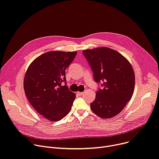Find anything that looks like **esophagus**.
<instances>
[{
    "mask_svg": "<svg viewBox=\"0 0 159 159\" xmlns=\"http://www.w3.org/2000/svg\"><path fill=\"white\" fill-rule=\"evenodd\" d=\"M77 94L79 95V96H82L83 94V93L82 92H77Z\"/></svg>",
    "mask_w": 159,
    "mask_h": 159,
    "instance_id": "esophagus-1",
    "label": "esophagus"
}]
</instances>
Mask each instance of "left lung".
Segmentation results:
<instances>
[{
	"instance_id": "8db88e82",
	"label": "left lung",
	"mask_w": 159,
	"mask_h": 159,
	"mask_svg": "<svg viewBox=\"0 0 159 159\" xmlns=\"http://www.w3.org/2000/svg\"><path fill=\"white\" fill-rule=\"evenodd\" d=\"M82 54L91 66L94 81L103 87L98 89L91 108L101 118L113 117L133 96L135 84L133 67L122 54L108 48L84 50Z\"/></svg>"
}]
</instances>
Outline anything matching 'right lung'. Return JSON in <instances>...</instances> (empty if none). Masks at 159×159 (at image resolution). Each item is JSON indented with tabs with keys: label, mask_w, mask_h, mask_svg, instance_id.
<instances>
[{
	"label": "right lung",
	"mask_w": 159,
	"mask_h": 159,
	"mask_svg": "<svg viewBox=\"0 0 159 159\" xmlns=\"http://www.w3.org/2000/svg\"><path fill=\"white\" fill-rule=\"evenodd\" d=\"M76 55L77 52H48L37 57L26 70L24 89L27 99L51 121L62 119L73 105L75 94L66 86L65 70Z\"/></svg>",
	"instance_id": "add662e5"
}]
</instances>
